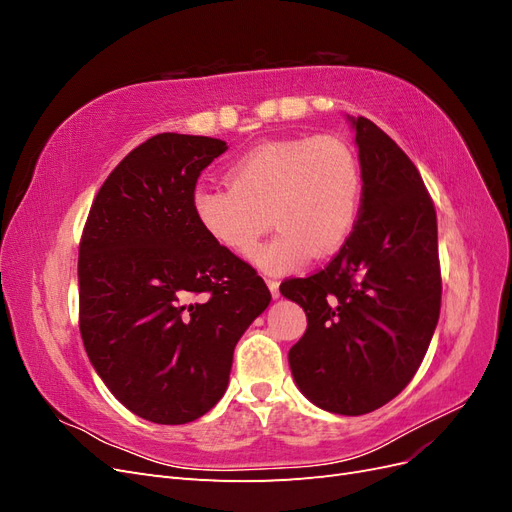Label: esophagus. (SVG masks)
Returning a JSON list of instances; mask_svg holds the SVG:
<instances>
[{"instance_id":"esophagus-1","label":"esophagus","mask_w":512,"mask_h":512,"mask_svg":"<svg viewBox=\"0 0 512 512\" xmlns=\"http://www.w3.org/2000/svg\"><path fill=\"white\" fill-rule=\"evenodd\" d=\"M267 286H269V290H271V297H273V299L280 297V282L273 280V277H269V280H267Z\"/></svg>"}]
</instances>
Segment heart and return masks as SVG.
Wrapping results in <instances>:
<instances>
[{"mask_svg": "<svg viewBox=\"0 0 512 512\" xmlns=\"http://www.w3.org/2000/svg\"><path fill=\"white\" fill-rule=\"evenodd\" d=\"M361 200L356 151L333 136H301L243 153L228 168V185H196L192 211L211 241L239 256L252 254L273 222L280 232L254 262L267 273H288L309 256L339 250L359 220Z\"/></svg>", "mask_w": 512, "mask_h": 512, "instance_id": "obj_1", "label": "heart"}]
</instances>
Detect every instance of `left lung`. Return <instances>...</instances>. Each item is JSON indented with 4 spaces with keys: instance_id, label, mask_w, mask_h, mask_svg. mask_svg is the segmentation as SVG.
Here are the masks:
<instances>
[{
    "instance_id": "left-lung-1",
    "label": "left lung",
    "mask_w": 512,
    "mask_h": 512,
    "mask_svg": "<svg viewBox=\"0 0 512 512\" xmlns=\"http://www.w3.org/2000/svg\"><path fill=\"white\" fill-rule=\"evenodd\" d=\"M363 170L354 230L324 269L280 290L307 314L288 352L322 410L359 416L397 397L421 367L442 301L436 207L412 160L365 117L350 119Z\"/></svg>"
}]
</instances>
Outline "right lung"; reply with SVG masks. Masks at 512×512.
<instances>
[{"label":"right lung","mask_w":512,"mask_h":512,"mask_svg":"<svg viewBox=\"0 0 512 512\" xmlns=\"http://www.w3.org/2000/svg\"><path fill=\"white\" fill-rule=\"evenodd\" d=\"M220 138L164 132L102 183L79 245V327L91 365L145 421L183 425L226 391L232 352L271 292L192 211Z\"/></svg>","instance_id":"right-lung-1"}]
</instances>
